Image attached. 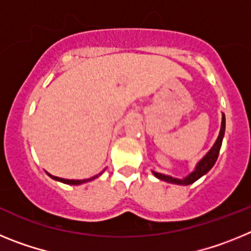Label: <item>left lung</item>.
Returning a JSON list of instances; mask_svg holds the SVG:
<instances>
[{
  "mask_svg": "<svg viewBox=\"0 0 251 251\" xmlns=\"http://www.w3.org/2000/svg\"><path fill=\"white\" fill-rule=\"evenodd\" d=\"M224 134H225V115H223L220 134H219V137H217L215 145L212 146L211 150L208 151L207 154H206V156L199 162V165L196 166V170H195L191 175H188L187 177H185L183 179L174 178V177L166 176V175H162V174H157V172H153V175H154L156 177H158V178L163 179V181H167V182H171V183H176V185H191V183H194L195 181H197L200 177H202L203 175L207 174L208 171L212 168V166L215 165V162H216L217 157H219V152H220L221 145H223Z\"/></svg>",
  "mask_w": 251,
  "mask_h": 251,
  "instance_id": "1",
  "label": "left lung"
}]
</instances>
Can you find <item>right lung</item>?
<instances>
[{
    "mask_svg": "<svg viewBox=\"0 0 251 251\" xmlns=\"http://www.w3.org/2000/svg\"><path fill=\"white\" fill-rule=\"evenodd\" d=\"M49 176H50L51 178L57 179V181H60V182L68 183V185H80V183L88 182V181H92L93 178L98 177L99 175H98V176H94V177H92V178H88V179H65V178H60V177H55V176H52V175H50V174H49Z\"/></svg>",
    "mask_w": 251,
    "mask_h": 251,
    "instance_id": "obj_1",
    "label": "right lung"
}]
</instances>
